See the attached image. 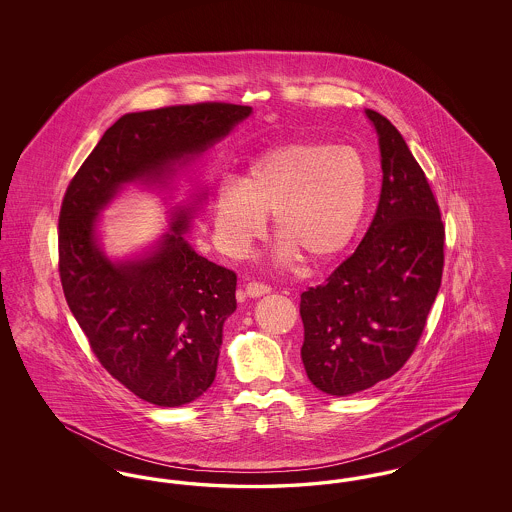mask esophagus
Returning <instances> with one entry per match:
<instances>
[{"label": "esophagus", "instance_id": "34e87169", "mask_svg": "<svg viewBox=\"0 0 512 512\" xmlns=\"http://www.w3.org/2000/svg\"><path fill=\"white\" fill-rule=\"evenodd\" d=\"M245 293H247L249 297H261V295H265V293H270V286L261 284V282H249V284L245 286Z\"/></svg>", "mask_w": 512, "mask_h": 512}]
</instances>
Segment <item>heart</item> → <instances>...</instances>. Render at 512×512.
<instances>
[{
	"label": "heart",
	"instance_id": "heart-1",
	"mask_svg": "<svg viewBox=\"0 0 512 512\" xmlns=\"http://www.w3.org/2000/svg\"><path fill=\"white\" fill-rule=\"evenodd\" d=\"M366 199L368 171L357 149L315 140L282 144L255 157L240 182L217 188V240L240 257L263 238L272 215L282 263L301 255L313 267L326 265L357 236Z\"/></svg>",
	"mask_w": 512,
	"mask_h": 512
}]
</instances>
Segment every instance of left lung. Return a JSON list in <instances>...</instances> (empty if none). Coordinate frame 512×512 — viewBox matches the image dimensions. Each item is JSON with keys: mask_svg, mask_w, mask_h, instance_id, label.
Listing matches in <instances>:
<instances>
[{"mask_svg": "<svg viewBox=\"0 0 512 512\" xmlns=\"http://www.w3.org/2000/svg\"><path fill=\"white\" fill-rule=\"evenodd\" d=\"M378 132L382 192L363 242L324 284L301 293V359L328 395L388 380L413 355L436 301L445 226L428 178L399 130L366 109Z\"/></svg>", "mask_w": 512, "mask_h": 512, "instance_id": "left-lung-1", "label": "left lung"}]
</instances>
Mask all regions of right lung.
<instances>
[{"instance_id":"add662e5","label":"right lung","mask_w":512,"mask_h":512,"mask_svg":"<svg viewBox=\"0 0 512 512\" xmlns=\"http://www.w3.org/2000/svg\"><path fill=\"white\" fill-rule=\"evenodd\" d=\"M251 107L172 105L122 115L74 174L59 213L65 299L101 366L147 403L180 407L211 388L222 326L236 311V272L197 255L178 211L153 253L113 263L96 240L98 213L128 182H163L172 165L224 138Z\"/></svg>"}]
</instances>
